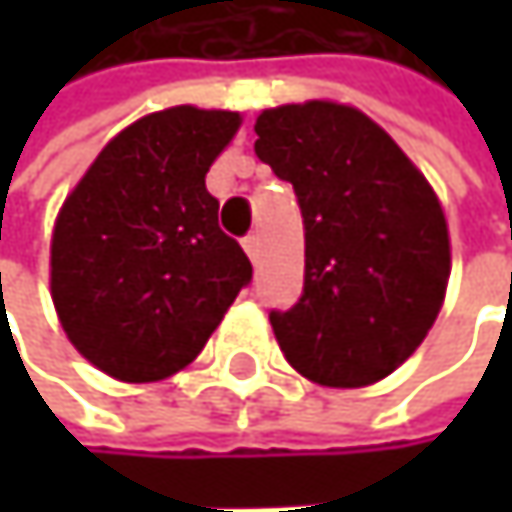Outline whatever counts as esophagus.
I'll use <instances>...</instances> for the list:
<instances>
[{"label": "esophagus", "mask_w": 512, "mask_h": 512, "mask_svg": "<svg viewBox=\"0 0 512 512\" xmlns=\"http://www.w3.org/2000/svg\"><path fill=\"white\" fill-rule=\"evenodd\" d=\"M243 249H246V255L257 260L260 257V237L257 234H249V237H243Z\"/></svg>", "instance_id": "esophagus-1"}]
</instances>
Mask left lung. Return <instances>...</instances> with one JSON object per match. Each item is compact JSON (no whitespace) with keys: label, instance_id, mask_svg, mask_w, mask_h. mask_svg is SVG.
Here are the masks:
<instances>
[{"label":"left lung","instance_id":"8db88e82","mask_svg":"<svg viewBox=\"0 0 512 512\" xmlns=\"http://www.w3.org/2000/svg\"><path fill=\"white\" fill-rule=\"evenodd\" d=\"M255 154L293 183L305 228V284L269 323L308 379L358 388L388 376L427 338L451 275L445 213L424 174L350 106L266 109Z\"/></svg>","mask_w":512,"mask_h":512}]
</instances>
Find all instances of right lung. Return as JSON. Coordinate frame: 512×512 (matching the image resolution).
Here are the masks:
<instances>
[{
    "mask_svg": "<svg viewBox=\"0 0 512 512\" xmlns=\"http://www.w3.org/2000/svg\"><path fill=\"white\" fill-rule=\"evenodd\" d=\"M237 127V112H154L118 133L64 201L52 302L70 344L103 373L124 382L177 373L252 281L204 186Z\"/></svg>",
    "mask_w": 512,
    "mask_h": 512,
    "instance_id": "add662e5",
    "label": "right lung"
}]
</instances>
